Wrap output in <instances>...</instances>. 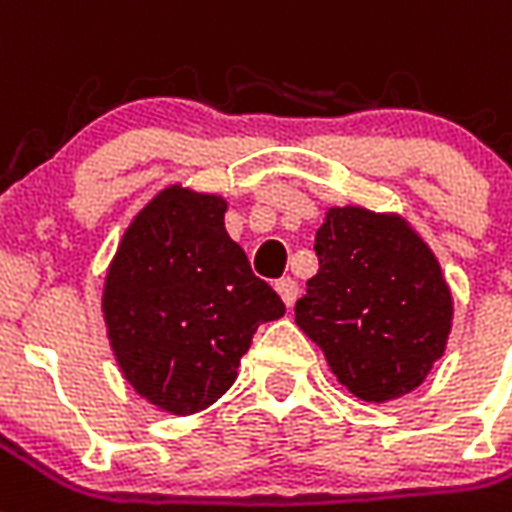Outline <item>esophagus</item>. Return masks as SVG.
Returning a JSON list of instances; mask_svg holds the SVG:
<instances>
[{
    "mask_svg": "<svg viewBox=\"0 0 512 512\" xmlns=\"http://www.w3.org/2000/svg\"><path fill=\"white\" fill-rule=\"evenodd\" d=\"M275 288H277V293L283 296L285 307H293V304H296V296H299V285H296V280H293V277H280V280L275 283Z\"/></svg>",
    "mask_w": 512,
    "mask_h": 512,
    "instance_id": "1",
    "label": "esophagus"
}]
</instances>
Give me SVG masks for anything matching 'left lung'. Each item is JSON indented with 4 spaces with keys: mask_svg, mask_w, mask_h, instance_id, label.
Listing matches in <instances>:
<instances>
[{
    "mask_svg": "<svg viewBox=\"0 0 512 512\" xmlns=\"http://www.w3.org/2000/svg\"><path fill=\"white\" fill-rule=\"evenodd\" d=\"M318 275L296 301V326L339 384L387 403L417 390L446 352L451 288L430 245L398 213L328 208L315 235Z\"/></svg>",
    "mask_w": 512,
    "mask_h": 512,
    "instance_id": "left-lung-1",
    "label": "left lung"
}]
</instances>
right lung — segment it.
<instances>
[{
  "label": "right lung",
  "mask_w": 512,
  "mask_h": 512,
  "mask_svg": "<svg viewBox=\"0 0 512 512\" xmlns=\"http://www.w3.org/2000/svg\"><path fill=\"white\" fill-rule=\"evenodd\" d=\"M227 200L170 184L133 216L106 269V336L130 387L168 414L224 395L256 328L285 304L224 229Z\"/></svg>",
  "instance_id": "add662e5"
}]
</instances>
